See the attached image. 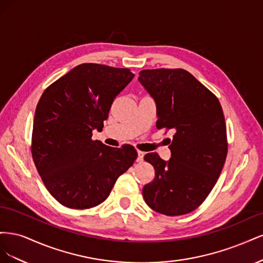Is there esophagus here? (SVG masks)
I'll return each instance as SVG.
<instances>
[{
    "instance_id": "34e87169",
    "label": "esophagus",
    "mask_w": 263,
    "mask_h": 263,
    "mask_svg": "<svg viewBox=\"0 0 263 263\" xmlns=\"http://www.w3.org/2000/svg\"><path fill=\"white\" fill-rule=\"evenodd\" d=\"M144 156L145 154L142 153V151H138V157H137V161L138 162H141L142 160H144Z\"/></svg>"
}]
</instances>
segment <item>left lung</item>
Masks as SVG:
<instances>
[{"label":"left lung","instance_id":"1","mask_svg":"<svg viewBox=\"0 0 263 263\" xmlns=\"http://www.w3.org/2000/svg\"><path fill=\"white\" fill-rule=\"evenodd\" d=\"M138 81L156 102L157 128L174 130L169 161L156 153L145 156L155 179L142 196L150 209L166 216L191 213L211 193L226 160L220 103L183 69L142 70Z\"/></svg>","mask_w":263,"mask_h":263}]
</instances>
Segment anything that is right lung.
I'll return each mask as SVG.
<instances>
[{"label": "right lung", "instance_id": "obj_1", "mask_svg": "<svg viewBox=\"0 0 263 263\" xmlns=\"http://www.w3.org/2000/svg\"><path fill=\"white\" fill-rule=\"evenodd\" d=\"M126 68L82 63L44 91L33 125L31 155L46 189L69 209L104 202L137 158L133 146L92 140L110 106L134 78Z\"/></svg>", "mask_w": 263, "mask_h": 263}]
</instances>
